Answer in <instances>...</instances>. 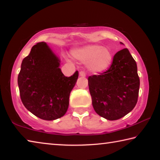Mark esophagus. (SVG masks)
Masks as SVG:
<instances>
[{"mask_svg": "<svg viewBox=\"0 0 160 160\" xmlns=\"http://www.w3.org/2000/svg\"><path fill=\"white\" fill-rule=\"evenodd\" d=\"M79 75L80 77H85L86 76V75H85V72H83V71H80V72H79Z\"/></svg>", "mask_w": 160, "mask_h": 160, "instance_id": "esophagus-1", "label": "esophagus"}]
</instances>
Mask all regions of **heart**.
I'll use <instances>...</instances> for the list:
<instances>
[{"label": "heart", "instance_id": "heart-1", "mask_svg": "<svg viewBox=\"0 0 160 160\" xmlns=\"http://www.w3.org/2000/svg\"><path fill=\"white\" fill-rule=\"evenodd\" d=\"M71 56L75 60L86 63L87 68L93 73H100L110 67L113 53L109 48L99 44H89L72 50Z\"/></svg>", "mask_w": 160, "mask_h": 160}]
</instances>
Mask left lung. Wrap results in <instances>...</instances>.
I'll return each mask as SVG.
<instances>
[{
	"instance_id": "left-lung-1",
	"label": "left lung",
	"mask_w": 160,
	"mask_h": 160,
	"mask_svg": "<svg viewBox=\"0 0 160 160\" xmlns=\"http://www.w3.org/2000/svg\"><path fill=\"white\" fill-rule=\"evenodd\" d=\"M88 85L93 108L100 116L114 121L131 112L138 101L140 79L128 48L115 54L106 72L89 77Z\"/></svg>"
}]
</instances>
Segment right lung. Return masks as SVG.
Masks as SVG:
<instances>
[{
    "label": "right lung",
    "instance_id": "add662e5",
    "mask_svg": "<svg viewBox=\"0 0 160 160\" xmlns=\"http://www.w3.org/2000/svg\"><path fill=\"white\" fill-rule=\"evenodd\" d=\"M60 66V58L44 42L32 47L22 62L18 78L21 100L27 109L43 120H56L65 115L78 78V71L65 76Z\"/></svg>",
    "mask_w": 160,
    "mask_h": 160
}]
</instances>
